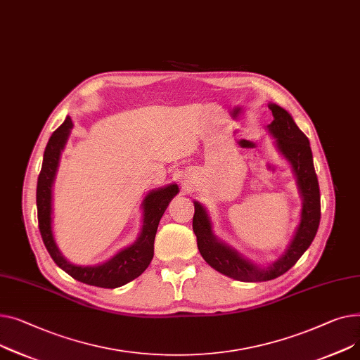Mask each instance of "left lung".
I'll list each match as a JSON object with an SVG mask.
<instances>
[{
	"label": "left lung",
	"instance_id": "obj_1",
	"mask_svg": "<svg viewBox=\"0 0 360 360\" xmlns=\"http://www.w3.org/2000/svg\"><path fill=\"white\" fill-rule=\"evenodd\" d=\"M269 109L271 110L273 122L267 124V131L274 138L278 151L290 164L302 199L300 225L283 255L266 267L250 262L238 251L217 238L206 207L198 200L193 202V232L202 257L217 271L240 282H266L282 276L308 250L319 231L321 218L320 186L315 174L309 141L289 112L274 103H269Z\"/></svg>",
	"mask_w": 360,
	"mask_h": 360
}]
</instances>
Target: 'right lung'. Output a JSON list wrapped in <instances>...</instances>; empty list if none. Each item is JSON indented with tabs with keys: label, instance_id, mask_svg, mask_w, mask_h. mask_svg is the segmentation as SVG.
Returning a JSON list of instances; mask_svg holds the SVG:
<instances>
[{
	"label": "right lung",
	"instance_id": "obj_1",
	"mask_svg": "<svg viewBox=\"0 0 360 360\" xmlns=\"http://www.w3.org/2000/svg\"><path fill=\"white\" fill-rule=\"evenodd\" d=\"M72 120L68 116L52 134L44 154V162L37 179L36 205L37 221L41 240L45 243L53 262L70 276L86 285L115 289L136 279L150 266L154 257V240L161 217L168 203L179 193L176 183L151 190L142 202V228L136 241L129 247L122 248L108 262L94 266H78L62 256L56 245L52 229V193L60 154L71 135Z\"/></svg>",
	"mask_w": 360,
	"mask_h": 360
}]
</instances>
